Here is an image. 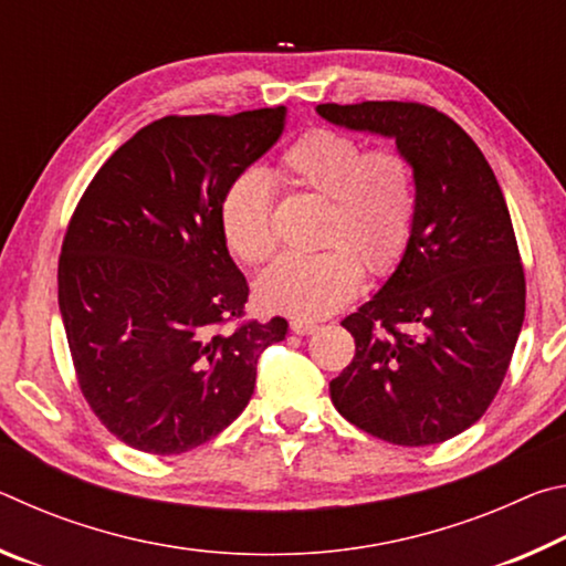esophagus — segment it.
Wrapping results in <instances>:
<instances>
[{"label":"esophagus","instance_id":"obj_1","mask_svg":"<svg viewBox=\"0 0 566 566\" xmlns=\"http://www.w3.org/2000/svg\"><path fill=\"white\" fill-rule=\"evenodd\" d=\"M290 329L294 334H300V337H304V334H312L314 329H317V324L310 322V319H292L290 322Z\"/></svg>","mask_w":566,"mask_h":566}]
</instances>
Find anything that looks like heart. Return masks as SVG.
Listing matches in <instances>:
<instances>
[{"label":"heart","mask_w":566,"mask_h":566,"mask_svg":"<svg viewBox=\"0 0 566 566\" xmlns=\"http://www.w3.org/2000/svg\"><path fill=\"white\" fill-rule=\"evenodd\" d=\"M284 185L324 197L317 244L310 256H282L264 272L256 296L266 310L319 319L357 294L361 266L385 274L405 252L417 214L409 159L395 147L361 151L349 134L317 127L276 159ZM219 229L239 262L264 264L274 254L272 185L260 169H242L219 199Z\"/></svg>","instance_id":"1"}]
</instances>
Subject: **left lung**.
<instances>
[{
  "label": "left lung",
  "mask_w": 566,
  "mask_h": 566,
  "mask_svg": "<svg viewBox=\"0 0 566 566\" xmlns=\"http://www.w3.org/2000/svg\"><path fill=\"white\" fill-rule=\"evenodd\" d=\"M319 117L397 142L417 185L405 254L342 322L357 349L332 405L371 437L427 447L484 415L524 322V270L490 161L447 114L417 102L319 104Z\"/></svg>",
  "instance_id": "1"
}]
</instances>
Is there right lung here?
Wrapping results in <instances>:
<instances>
[{
    "mask_svg": "<svg viewBox=\"0 0 566 566\" xmlns=\"http://www.w3.org/2000/svg\"><path fill=\"white\" fill-rule=\"evenodd\" d=\"M284 107L161 117L90 181L60 256V312L76 381L139 452L209 442L254 395L256 359L286 319L244 322L249 286L227 252L219 199L284 129Z\"/></svg>",
    "mask_w": 566,
    "mask_h": 566,
    "instance_id": "right-lung-1",
    "label": "right lung"
}]
</instances>
